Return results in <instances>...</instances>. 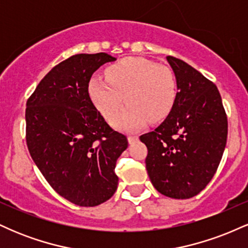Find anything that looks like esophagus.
Wrapping results in <instances>:
<instances>
[{"mask_svg":"<svg viewBox=\"0 0 248 248\" xmlns=\"http://www.w3.org/2000/svg\"><path fill=\"white\" fill-rule=\"evenodd\" d=\"M138 136L136 135H129L128 136V142H129V143H134V142L135 141H138Z\"/></svg>","mask_w":248,"mask_h":248,"instance_id":"obj_1","label":"esophagus"}]
</instances>
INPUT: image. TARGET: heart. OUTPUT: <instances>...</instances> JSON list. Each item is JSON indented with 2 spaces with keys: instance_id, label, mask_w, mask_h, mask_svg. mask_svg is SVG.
<instances>
[{
  "instance_id": "1",
  "label": "heart",
  "mask_w": 248,
  "mask_h": 248,
  "mask_svg": "<svg viewBox=\"0 0 248 248\" xmlns=\"http://www.w3.org/2000/svg\"><path fill=\"white\" fill-rule=\"evenodd\" d=\"M106 78L93 77L88 94L108 121H113L126 100L128 106L114 121L133 130L152 120H164L177 99V81L170 67L140 57H127L107 67Z\"/></svg>"
}]
</instances>
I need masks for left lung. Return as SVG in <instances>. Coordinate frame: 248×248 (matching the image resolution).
<instances>
[{
	"label": "left lung",
	"mask_w": 248,
	"mask_h": 248,
	"mask_svg": "<svg viewBox=\"0 0 248 248\" xmlns=\"http://www.w3.org/2000/svg\"><path fill=\"white\" fill-rule=\"evenodd\" d=\"M177 81L168 118L140 136L148 148L153 186L170 198L198 195L217 171L227 139V116L217 86L186 62L167 56Z\"/></svg>",
	"instance_id": "left-lung-1"
}]
</instances>
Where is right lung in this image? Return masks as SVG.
Returning <instances> with one entry per match:
<instances>
[{
	"mask_svg": "<svg viewBox=\"0 0 248 248\" xmlns=\"http://www.w3.org/2000/svg\"><path fill=\"white\" fill-rule=\"evenodd\" d=\"M105 52L71 56L47 73L29 96L25 139L33 162L55 191L79 206H96L118 187L116 160L126 135L105 121L88 82L105 62Z\"/></svg>",
	"mask_w": 248,
	"mask_h": 248,
	"instance_id": "right-lung-1",
	"label": "right lung"
}]
</instances>
